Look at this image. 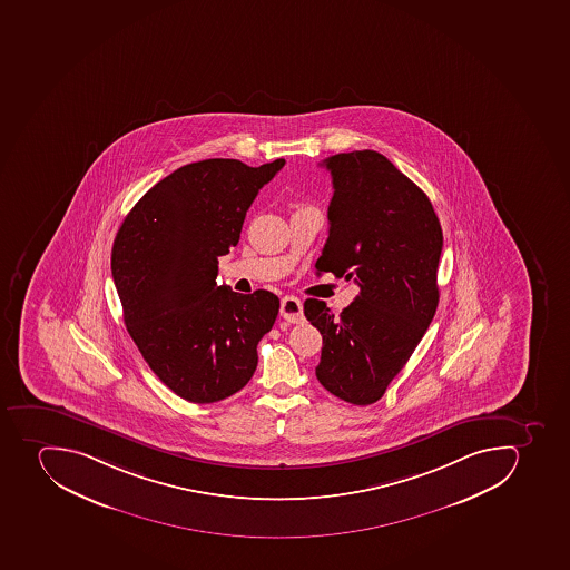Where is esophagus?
<instances>
[{
	"instance_id": "obj_1",
	"label": "esophagus",
	"mask_w": 570,
	"mask_h": 570,
	"mask_svg": "<svg viewBox=\"0 0 570 570\" xmlns=\"http://www.w3.org/2000/svg\"><path fill=\"white\" fill-rule=\"evenodd\" d=\"M283 320L288 323H302L303 321V303L299 297L285 296L282 299V308H279Z\"/></svg>"
}]
</instances>
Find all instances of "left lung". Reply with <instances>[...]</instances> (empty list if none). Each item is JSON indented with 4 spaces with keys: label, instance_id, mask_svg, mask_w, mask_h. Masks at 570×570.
<instances>
[{
    "label": "left lung",
    "instance_id": "1",
    "mask_svg": "<svg viewBox=\"0 0 570 570\" xmlns=\"http://www.w3.org/2000/svg\"><path fill=\"white\" fill-rule=\"evenodd\" d=\"M323 166L334 197L317 273L354 279L360 294L340 316L306 299V320L323 335L316 377L335 397L368 406L435 316L441 222L426 193L377 151L332 155Z\"/></svg>",
    "mask_w": 570,
    "mask_h": 570
}]
</instances>
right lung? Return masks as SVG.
<instances>
[{
    "instance_id": "add662e5",
    "label": "right lung",
    "mask_w": 570,
    "mask_h": 570,
    "mask_svg": "<svg viewBox=\"0 0 570 570\" xmlns=\"http://www.w3.org/2000/svg\"><path fill=\"white\" fill-rule=\"evenodd\" d=\"M285 166L250 168L236 158L187 164L129 210L111 249L126 328L160 381L197 404L249 383L259 340L279 299L218 285V258L238 244L250 204Z\"/></svg>"
}]
</instances>
